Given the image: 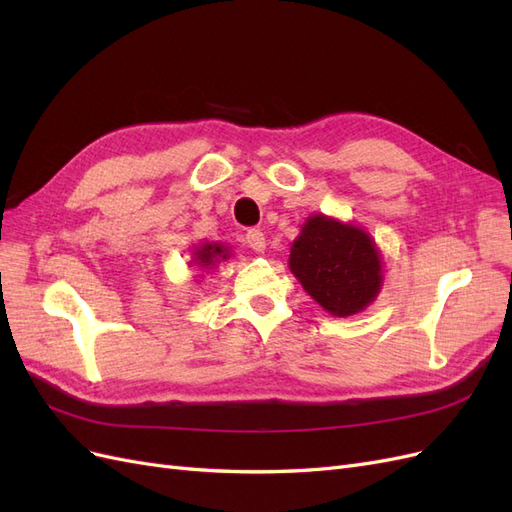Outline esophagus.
Returning <instances> with one entry per match:
<instances>
[{"instance_id":"1","label":"esophagus","mask_w":512,"mask_h":512,"mask_svg":"<svg viewBox=\"0 0 512 512\" xmlns=\"http://www.w3.org/2000/svg\"><path fill=\"white\" fill-rule=\"evenodd\" d=\"M245 241H247V245L252 247L254 252H265L267 250V239H265V235H262L260 230H247V235H245Z\"/></svg>"}]
</instances>
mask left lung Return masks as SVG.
<instances>
[{
	"label": "left lung",
	"mask_w": 512,
	"mask_h": 512,
	"mask_svg": "<svg viewBox=\"0 0 512 512\" xmlns=\"http://www.w3.org/2000/svg\"><path fill=\"white\" fill-rule=\"evenodd\" d=\"M374 237L352 222L312 213L290 245L288 267L324 312L348 318L374 303L384 284Z\"/></svg>",
	"instance_id": "8db88e82"
}]
</instances>
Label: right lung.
<instances>
[{
	"mask_svg": "<svg viewBox=\"0 0 512 512\" xmlns=\"http://www.w3.org/2000/svg\"><path fill=\"white\" fill-rule=\"evenodd\" d=\"M230 254V247L220 243V241H205L194 247L192 252V260L190 265H196L200 271H209L215 265H220L222 260H228Z\"/></svg>",
	"mask_w": 512,
	"mask_h": 512,
	"instance_id": "add662e5",
	"label": "right lung"
}]
</instances>
